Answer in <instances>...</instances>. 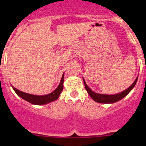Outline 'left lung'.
I'll return each instance as SVG.
<instances>
[{
  "mask_svg": "<svg viewBox=\"0 0 146 146\" xmlns=\"http://www.w3.org/2000/svg\"><path fill=\"white\" fill-rule=\"evenodd\" d=\"M138 80V78H136V79L135 80V81L133 82V83L129 87L128 89H126V90L123 91V92H120V93L117 94V95H102V94H99L96 93V92H93L90 90V88L87 85L86 82H85L83 79L84 84H85V89H86L87 92L89 94L90 96L92 98L95 102L99 103H104V104H108V103H114L120 100L122 98H124L125 96L128 95V94L130 92V91L134 88V86L136 85V83Z\"/></svg>",
  "mask_w": 146,
  "mask_h": 146,
  "instance_id": "obj_1",
  "label": "left lung"
}]
</instances>
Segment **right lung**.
I'll return each instance as SVG.
<instances>
[{
	"label": "right lung",
	"mask_w": 146,
	"mask_h": 146,
	"mask_svg": "<svg viewBox=\"0 0 146 146\" xmlns=\"http://www.w3.org/2000/svg\"><path fill=\"white\" fill-rule=\"evenodd\" d=\"M64 74H63L62 78H61V82H60L58 88H57L54 92H51L50 94H48V95H40V96H39V95H30V94L22 92V91L16 89V88H14L13 86L12 87H13V90H14L15 92H16V94H17V95H19L20 98L24 99L25 100L29 102L31 104L41 105V104H45L48 102H51L52 101L56 100L58 99L60 94H61V91L63 90V88H64Z\"/></svg>",
	"instance_id": "1"
}]
</instances>
